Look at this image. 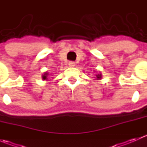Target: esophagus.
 Masks as SVG:
<instances>
[{
  "label": "esophagus",
  "mask_w": 147,
  "mask_h": 147,
  "mask_svg": "<svg viewBox=\"0 0 147 147\" xmlns=\"http://www.w3.org/2000/svg\"><path fill=\"white\" fill-rule=\"evenodd\" d=\"M68 65H69L70 67H73L75 66V63H74V62H69V63H68Z\"/></svg>",
  "instance_id": "esophagus-1"
}]
</instances>
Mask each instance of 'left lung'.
Wrapping results in <instances>:
<instances>
[{"instance_id":"left-lung-1","label":"left lung","mask_w":147,"mask_h":147,"mask_svg":"<svg viewBox=\"0 0 147 147\" xmlns=\"http://www.w3.org/2000/svg\"><path fill=\"white\" fill-rule=\"evenodd\" d=\"M94 75H95L94 78H96V80H100L102 79V74L100 72H99V73L95 74Z\"/></svg>"}]
</instances>
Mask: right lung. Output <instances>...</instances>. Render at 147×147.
<instances>
[{
	"label": "right lung",
	"instance_id": "right-lung-1",
	"mask_svg": "<svg viewBox=\"0 0 147 147\" xmlns=\"http://www.w3.org/2000/svg\"><path fill=\"white\" fill-rule=\"evenodd\" d=\"M47 75H49V72H44L43 75H42V79L43 80H47V79H48V78H47Z\"/></svg>",
	"mask_w": 147,
	"mask_h": 147
}]
</instances>
